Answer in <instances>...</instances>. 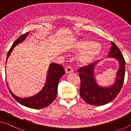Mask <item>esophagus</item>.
<instances>
[{
  "label": "esophagus",
  "mask_w": 131,
  "mask_h": 131,
  "mask_svg": "<svg viewBox=\"0 0 131 131\" xmlns=\"http://www.w3.org/2000/svg\"><path fill=\"white\" fill-rule=\"evenodd\" d=\"M65 71H66V73L69 74V73H71V72H73V69H72V68L71 67H70V66H68V67H66Z\"/></svg>",
  "instance_id": "1"
}]
</instances>
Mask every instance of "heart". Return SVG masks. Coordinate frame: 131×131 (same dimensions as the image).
Returning a JSON list of instances; mask_svg holds the SVG:
<instances>
[{
    "label": "heart",
    "instance_id": "b5f03b06",
    "mask_svg": "<svg viewBox=\"0 0 131 131\" xmlns=\"http://www.w3.org/2000/svg\"><path fill=\"white\" fill-rule=\"evenodd\" d=\"M75 49L82 51L78 56V61L82 64H87L94 60L101 50V47L97 43L89 40H80L75 44Z\"/></svg>",
    "mask_w": 131,
    "mask_h": 131
}]
</instances>
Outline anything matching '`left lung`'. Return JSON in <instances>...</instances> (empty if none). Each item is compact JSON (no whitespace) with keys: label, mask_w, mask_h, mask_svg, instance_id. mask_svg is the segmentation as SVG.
I'll return each instance as SVG.
<instances>
[{"label":"left lung","mask_w":131,"mask_h":131,"mask_svg":"<svg viewBox=\"0 0 131 131\" xmlns=\"http://www.w3.org/2000/svg\"><path fill=\"white\" fill-rule=\"evenodd\" d=\"M111 42L112 46L108 57L116 59L119 64L114 85L105 88L97 85L94 77V67L99 61L78 70L81 80L80 95L86 102L93 106H102L112 101L118 95L123 85L125 72V61L119 48L114 42Z\"/></svg>","instance_id":"8db88e82"}]
</instances>
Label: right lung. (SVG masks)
<instances>
[{
	"mask_svg": "<svg viewBox=\"0 0 131 131\" xmlns=\"http://www.w3.org/2000/svg\"><path fill=\"white\" fill-rule=\"evenodd\" d=\"M29 32L23 34L15 40L11 48L8 51L6 61L14 47L20 43L22 42L26 38ZM64 74H65V71L61 65L56 63L50 64L48 70V77H47V81L45 83V85L39 93L32 97L24 99L19 97L13 93L8 88V85L7 87L13 97L19 103L31 108H42L48 106L55 100L57 95L59 80Z\"/></svg>",
	"mask_w": 131,
	"mask_h": 131,
	"instance_id": "obj_1",
	"label": "right lung"
}]
</instances>
